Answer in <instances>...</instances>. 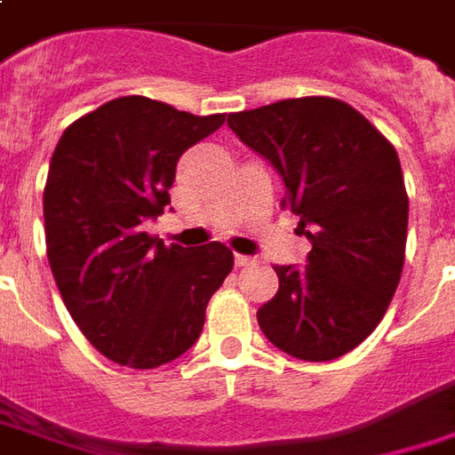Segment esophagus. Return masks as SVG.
I'll use <instances>...</instances> for the list:
<instances>
[{
  "instance_id": "obj_1",
  "label": "esophagus",
  "mask_w": 455,
  "mask_h": 455,
  "mask_svg": "<svg viewBox=\"0 0 455 455\" xmlns=\"http://www.w3.org/2000/svg\"><path fill=\"white\" fill-rule=\"evenodd\" d=\"M235 265L237 267H248V265H252V258H248V255H235Z\"/></svg>"
}]
</instances>
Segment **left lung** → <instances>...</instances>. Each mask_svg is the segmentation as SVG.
Segmentation results:
<instances>
[{
	"label": "left lung",
	"mask_w": 455,
	"mask_h": 455,
	"mask_svg": "<svg viewBox=\"0 0 455 455\" xmlns=\"http://www.w3.org/2000/svg\"><path fill=\"white\" fill-rule=\"evenodd\" d=\"M243 145L273 164L283 207L310 240L306 267L275 265V298L258 310L265 338L300 361H335L361 346L398 288L408 195L393 145L333 97L280 100L228 115Z\"/></svg>",
	"instance_id": "obj_1"
}]
</instances>
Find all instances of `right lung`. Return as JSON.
<instances>
[{
	"label": "right lung",
	"mask_w": 455,
	"mask_h": 455,
	"mask_svg": "<svg viewBox=\"0 0 455 455\" xmlns=\"http://www.w3.org/2000/svg\"><path fill=\"white\" fill-rule=\"evenodd\" d=\"M149 97H120L72 122L44 188L52 275L84 338L109 361L157 368L195 346L233 252L164 245L142 233L170 205L185 149L220 130Z\"/></svg>",
	"instance_id": "obj_1"
}]
</instances>
